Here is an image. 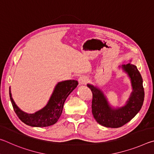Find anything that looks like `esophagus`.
Here are the masks:
<instances>
[{
	"label": "esophagus",
	"mask_w": 154,
	"mask_h": 154,
	"mask_svg": "<svg viewBox=\"0 0 154 154\" xmlns=\"http://www.w3.org/2000/svg\"><path fill=\"white\" fill-rule=\"evenodd\" d=\"M88 81V78L86 76H82L79 78L78 82H79V85H85Z\"/></svg>",
	"instance_id": "obj_1"
}]
</instances>
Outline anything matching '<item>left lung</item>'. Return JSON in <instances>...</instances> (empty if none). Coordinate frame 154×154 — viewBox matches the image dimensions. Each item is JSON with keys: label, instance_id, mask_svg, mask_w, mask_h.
I'll use <instances>...</instances> for the list:
<instances>
[{"label": "left lung", "instance_id": "obj_1", "mask_svg": "<svg viewBox=\"0 0 154 154\" xmlns=\"http://www.w3.org/2000/svg\"><path fill=\"white\" fill-rule=\"evenodd\" d=\"M122 68L128 75L132 87L128 100L122 107L112 108L102 91L93 85L87 84L92 92V112L94 118L99 124L107 128H116L130 122L139 113L144 101L143 79L137 66L128 63L122 65Z\"/></svg>", "mask_w": 154, "mask_h": 154}]
</instances>
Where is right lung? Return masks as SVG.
<instances>
[{"label":"right lung","instance_id":"right-lung-1","mask_svg":"<svg viewBox=\"0 0 154 154\" xmlns=\"http://www.w3.org/2000/svg\"><path fill=\"white\" fill-rule=\"evenodd\" d=\"M76 80H66L58 83L45 106L35 113L29 114L22 111L15 105L9 90L10 100L14 111L22 122L33 127H47L58 122L60 117L65 100L72 90L77 86Z\"/></svg>","mask_w":154,"mask_h":154}]
</instances>
